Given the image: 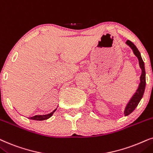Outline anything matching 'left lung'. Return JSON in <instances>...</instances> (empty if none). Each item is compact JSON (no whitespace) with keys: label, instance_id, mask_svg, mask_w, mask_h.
<instances>
[{"label":"left lung","instance_id":"left-lung-1","mask_svg":"<svg viewBox=\"0 0 153 153\" xmlns=\"http://www.w3.org/2000/svg\"><path fill=\"white\" fill-rule=\"evenodd\" d=\"M126 43H127L128 45L132 49L134 54H135V55L138 57V62H139L140 67L142 70V73L140 78V82L139 84V86H138V88L137 89V91H136V92L134 94V95L132 97L131 100H130L129 102L128 103L127 105L126 106L125 113H124L125 116H127L129 115L130 113H131L134 110H135L136 106H137L138 103H139L140 99H141L142 97H143L144 91H145V88H146V71H145V66H144V62L143 59H142L141 56H140V53L139 52V51H138L135 45L129 40H127Z\"/></svg>","mask_w":153,"mask_h":153}]
</instances>
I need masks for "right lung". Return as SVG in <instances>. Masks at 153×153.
<instances>
[{
    "mask_svg": "<svg viewBox=\"0 0 153 153\" xmlns=\"http://www.w3.org/2000/svg\"><path fill=\"white\" fill-rule=\"evenodd\" d=\"M55 111L56 110H54V111H52V113H49V114H48V115H35V116H33V117H29V119L34 120H39V121L45 120H47V119H48V118H50L51 116L52 115V114L54 113V111Z\"/></svg>",
    "mask_w": 153,
    "mask_h": 153,
    "instance_id": "right-lung-1",
    "label": "right lung"
}]
</instances>
